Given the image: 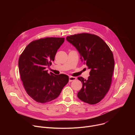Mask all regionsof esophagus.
<instances>
[{
    "label": "esophagus",
    "instance_id": "esophagus-1",
    "mask_svg": "<svg viewBox=\"0 0 135 135\" xmlns=\"http://www.w3.org/2000/svg\"><path fill=\"white\" fill-rule=\"evenodd\" d=\"M76 78H75V77L70 76L69 78V82H71V81H73L76 80Z\"/></svg>",
    "mask_w": 135,
    "mask_h": 135
}]
</instances>
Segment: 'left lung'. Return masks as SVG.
Listing matches in <instances>:
<instances>
[{
	"instance_id": "8db88e82",
	"label": "left lung",
	"mask_w": 135,
	"mask_h": 135,
	"mask_svg": "<svg viewBox=\"0 0 135 135\" xmlns=\"http://www.w3.org/2000/svg\"><path fill=\"white\" fill-rule=\"evenodd\" d=\"M67 41L78 50L81 60L90 69L87 80L78 93L82 101L93 105L100 102L108 92L114 68L113 54L107 44L99 36L88 33L67 36Z\"/></svg>"
}]
</instances>
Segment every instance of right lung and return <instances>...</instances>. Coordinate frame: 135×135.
Wrapping results in <instances>:
<instances>
[{"label": "right lung", "instance_id": "obj_1", "mask_svg": "<svg viewBox=\"0 0 135 135\" xmlns=\"http://www.w3.org/2000/svg\"><path fill=\"white\" fill-rule=\"evenodd\" d=\"M65 41L64 38L47 37L32 41L20 56L18 69L28 94L40 103L56 98L69 81L65 74H48L56 53Z\"/></svg>", "mask_w": 135, "mask_h": 135}]
</instances>
